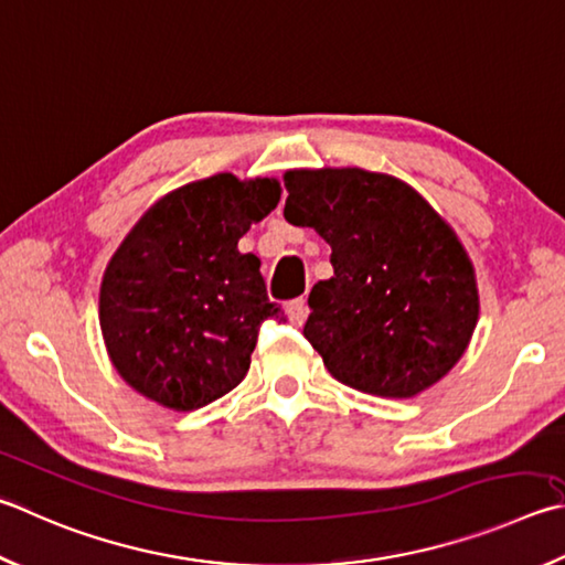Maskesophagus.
<instances>
[{"label":"esophagus","instance_id":"34e87169","mask_svg":"<svg viewBox=\"0 0 565 565\" xmlns=\"http://www.w3.org/2000/svg\"><path fill=\"white\" fill-rule=\"evenodd\" d=\"M286 316H289V321L294 326H303L306 316H309V303H306V299H294L286 303Z\"/></svg>","mask_w":565,"mask_h":565}]
</instances>
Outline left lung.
I'll use <instances>...</instances> for the list:
<instances>
[{"label":"left lung","instance_id":"1","mask_svg":"<svg viewBox=\"0 0 565 565\" xmlns=\"http://www.w3.org/2000/svg\"><path fill=\"white\" fill-rule=\"evenodd\" d=\"M284 217L331 244L303 335L338 383L413 397L452 371L479 318L475 266L407 182L361 168L289 170Z\"/></svg>","mask_w":565,"mask_h":565}]
</instances>
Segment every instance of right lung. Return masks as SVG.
Returning a JSON list of instances; mask_svg holds the SVG:
<instances>
[{
    "instance_id": "obj_1",
    "label": "right lung",
    "mask_w": 565,
    "mask_h": 565,
    "mask_svg": "<svg viewBox=\"0 0 565 565\" xmlns=\"http://www.w3.org/2000/svg\"><path fill=\"white\" fill-rule=\"evenodd\" d=\"M279 200L276 180L220 172L166 194L120 242L98 321L132 390L190 413L244 381L259 326L286 318L266 296L262 262L237 244Z\"/></svg>"
}]
</instances>
